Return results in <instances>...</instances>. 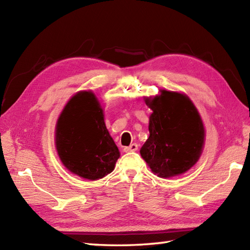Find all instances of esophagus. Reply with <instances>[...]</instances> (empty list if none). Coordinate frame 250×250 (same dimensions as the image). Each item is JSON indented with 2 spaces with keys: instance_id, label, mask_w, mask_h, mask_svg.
<instances>
[{
  "instance_id": "34e87169",
  "label": "esophagus",
  "mask_w": 250,
  "mask_h": 250,
  "mask_svg": "<svg viewBox=\"0 0 250 250\" xmlns=\"http://www.w3.org/2000/svg\"><path fill=\"white\" fill-rule=\"evenodd\" d=\"M137 149H139V146H137V144H131L128 147H125L124 151L125 152H131V151H136Z\"/></svg>"
}]
</instances>
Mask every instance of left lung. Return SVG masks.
Here are the masks:
<instances>
[{"instance_id":"1","label":"left lung","mask_w":250,"mask_h":250,"mask_svg":"<svg viewBox=\"0 0 250 250\" xmlns=\"http://www.w3.org/2000/svg\"><path fill=\"white\" fill-rule=\"evenodd\" d=\"M155 98H145L152 110L149 137L141 156L159 177L169 178L187 172L203 150L205 130L198 109L186 94L160 90Z\"/></svg>"}]
</instances>
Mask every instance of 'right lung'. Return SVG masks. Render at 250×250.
Returning a JSON list of instances; mask_svg holds the SVG:
<instances>
[{
    "label": "right lung",
    "mask_w": 250,
    "mask_h": 250,
    "mask_svg": "<svg viewBox=\"0 0 250 250\" xmlns=\"http://www.w3.org/2000/svg\"><path fill=\"white\" fill-rule=\"evenodd\" d=\"M56 147L63 166L83 178L97 180L113 172L120 153L94 93L81 91L68 101L57 121Z\"/></svg>",
    "instance_id": "add662e5"
}]
</instances>
